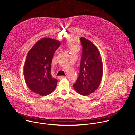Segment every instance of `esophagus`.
Listing matches in <instances>:
<instances>
[{
  "mask_svg": "<svg viewBox=\"0 0 135 135\" xmlns=\"http://www.w3.org/2000/svg\"><path fill=\"white\" fill-rule=\"evenodd\" d=\"M66 76H58L57 79H58L59 80H61V79H62L66 78Z\"/></svg>",
  "mask_w": 135,
  "mask_h": 135,
  "instance_id": "34e87169",
  "label": "esophagus"
}]
</instances>
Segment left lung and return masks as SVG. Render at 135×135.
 <instances>
[{"label": "left lung", "instance_id": "obj_1", "mask_svg": "<svg viewBox=\"0 0 135 135\" xmlns=\"http://www.w3.org/2000/svg\"><path fill=\"white\" fill-rule=\"evenodd\" d=\"M82 54L79 77L73 85L75 90L86 96L99 87L103 77V63L100 53L91 41L84 37L80 38Z\"/></svg>", "mask_w": 135, "mask_h": 135}]
</instances>
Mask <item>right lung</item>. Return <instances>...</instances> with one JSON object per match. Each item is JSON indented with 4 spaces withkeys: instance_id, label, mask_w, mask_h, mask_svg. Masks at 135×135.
<instances>
[{
    "instance_id": "right-lung-1",
    "label": "right lung",
    "mask_w": 135,
    "mask_h": 135,
    "mask_svg": "<svg viewBox=\"0 0 135 135\" xmlns=\"http://www.w3.org/2000/svg\"><path fill=\"white\" fill-rule=\"evenodd\" d=\"M60 42L49 38H43L30 50L25 63L23 74L28 87L42 96L54 91L57 81L53 78L51 67L53 56Z\"/></svg>"
}]
</instances>
